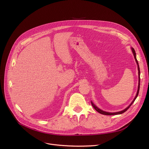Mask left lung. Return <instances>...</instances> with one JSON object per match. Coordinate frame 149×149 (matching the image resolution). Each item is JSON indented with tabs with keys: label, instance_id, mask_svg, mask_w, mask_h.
<instances>
[{
	"label": "left lung",
	"instance_id": "left-lung-1",
	"mask_svg": "<svg viewBox=\"0 0 149 149\" xmlns=\"http://www.w3.org/2000/svg\"><path fill=\"white\" fill-rule=\"evenodd\" d=\"M132 52L133 53V55H134V57L135 58V61L136 62V63L137 65H138V75H139V82H138V91H137V93H136V97H134V100H133V102L131 103V104L127 107V108H126L125 109H123V111H119V112H106V111H104L102 109H99L97 106H95L93 103L92 102H91V104L92 105V106L93 107V108L96 110L98 112L100 113V114H103V115H108V116H112V115H117V114H123V112H125V111H127L128 108H130V107L132 106V104L134 103V102L135 101V100L136 99V98L138 97V95L139 94V88H140V70H139V63H138V61H137L136 59V52H135V51L134 49V48H133V47H132Z\"/></svg>",
	"mask_w": 149,
	"mask_h": 149
}]
</instances>
